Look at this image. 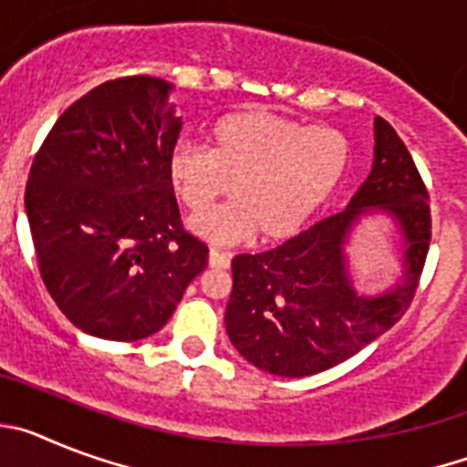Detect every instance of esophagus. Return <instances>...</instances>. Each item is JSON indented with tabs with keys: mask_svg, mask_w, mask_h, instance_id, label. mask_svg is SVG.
Segmentation results:
<instances>
[{
	"mask_svg": "<svg viewBox=\"0 0 467 467\" xmlns=\"http://www.w3.org/2000/svg\"><path fill=\"white\" fill-rule=\"evenodd\" d=\"M208 264H210V266H213V269H229L231 254L229 253H222V250H214V247H210Z\"/></svg>",
	"mask_w": 467,
	"mask_h": 467,
	"instance_id": "34e87169",
	"label": "esophagus"
}]
</instances>
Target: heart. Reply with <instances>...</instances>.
Here are the masks:
<instances>
[{
  "label": "heart",
  "mask_w": 467,
  "mask_h": 467,
  "mask_svg": "<svg viewBox=\"0 0 467 467\" xmlns=\"http://www.w3.org/2000/svg\"><path fill=\"white\" fill-rule=\"evenodd\" d=\"M348 140L332 128L271 111H234L210 130V150L177 142L168 182L177 201L200 214L229 191L234 204L192 222L198 236L238 243L292 238L329 201L348 171Z\"/></svg>",
  "instance_id": "obj_1"
}]
</instances>
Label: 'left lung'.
Returning <instances> with one entry per match:
<instances>
[{
    "label": "left lung",
    "instance_id": "obj_1",
    "mask_svg": "<svg viewBox=\"0 0 467 467\" xmlns=\"http://www.w3.org/2000/svg\"><path fill=\"white\" fill-rule=\"evenodd\" d=\"M374 168L348 208L325 217L280 247L238 254L226 306L231 344L275 377H311L356 356L407 313L432 238L428 187L395 128L374 121ZM381 207L396 214L408 241L405 283L381 297H360L348 285L343 246L360 213Z\"/></svg>",
    "mask_w": 467,
    "mask_h": 467
}]
</instances>
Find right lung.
<instances>
[{
  "instance_id": "1",
  "label": "right lung",
  "mask_w": 467,
  "mask_h": 467,
  "mask_svg": "<svg viewBox=\"0 0 467 467\" xmlns=\"http://www.w3.org/2000/svg\"><path fill=\"white\" fill-rule=\"evenodd\" d=\"M172 90L150 74L95 86L32 161L25 210L41 280L69 323L100 339L159 332L208 266L168 182L182 128Z\"/></svg>"
}]
</instances>
